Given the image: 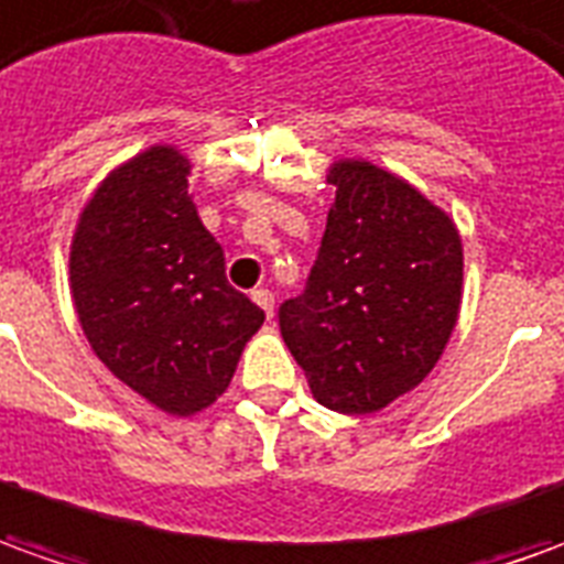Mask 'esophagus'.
<instances>
[{"label":"esophagus","instance_id":"34e87169","mask_svg":"<svg viewBox=\"0 0 564 564\" xmlns=\"http://www.w3.org/2000/svg\"><path fill=\"white\" fill-rule=\"evenodd\" d=\"M251 297H254V304H258L260 310H263V313H267V319H273V310H275V297H273V291L258 289V291H254V294H251Z\"/></svg>","mask_w":564,"mask_h":564}]
</instances>
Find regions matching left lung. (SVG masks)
Masks as SVG:
<instances>
[{"instance_id": "8db88e82", "label": "left lung", "mask_w": 564, "mask_h": 564, "mask_svg": "<svg viewBox=\"0 0 564 564\" xmlns=\"http://www.w3.org/2000/svg\"><path fill=\"white\" fill-rule=\"evenodd\" d=\"M334 202L306 291L279 328L319 405L375 414L411 393L452 340L464 245L448 212L368 159H334Z\"/></svg>"}]
</instances>
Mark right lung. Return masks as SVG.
Listing matches in <instances>:
<instances>
[{"mask_svg": "<svg viewBox=\"0 0 564 564\" xmlns=\"http://www.w3.org/2000/svg\"><path fill=\"white\" fill-rule=\"evenodd\" d=\"M189 169L171 143L116 165L69 242V294L95 356L171 417L215 405L263 325V310L227 282Z\"/></svg>", "mask_w": 564, "mask_h": 564, "instance_id": "right-lung-1", "label": "right lung"}]
</instances>
